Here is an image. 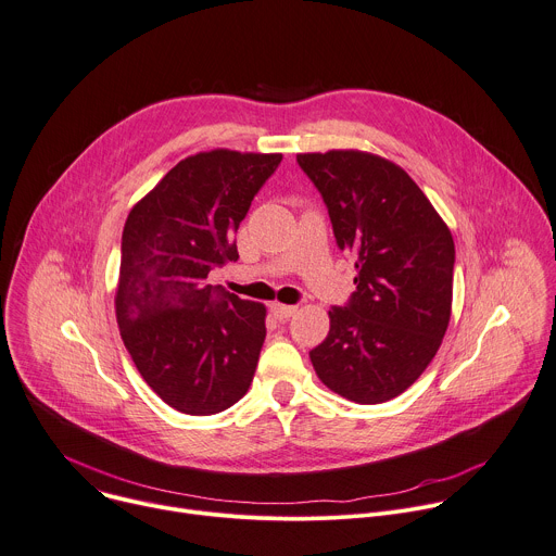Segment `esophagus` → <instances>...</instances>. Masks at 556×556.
<instances>
[{"label": "esophagus", "mask_w": 556, "mask_h": 556, "mask_svg": "<svg viewBox=\"0 0 556 556\" xmlns=\"http://www.w3.org/2000/svg\"><path fill=\"white\" fill-rule=\"evenodd\" d=\"M269 309H271V314L278 318V320H289L298 309H295V306H289V304H280V302H274L271 306H269Z\"/></svg>", "instance_id": "esophagus-1"}]
</instances>
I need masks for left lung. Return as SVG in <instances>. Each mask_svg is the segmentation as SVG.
I'll return each instance as SVG.
<instances>
[{
  "mask_svg": "<svg viewBox=\"0 0 556 556\" xmlns=\"http://www.w3.org/2000/svg\"><path fill=\"white\" fill-rule=\"evenodd\" d=\"M329 210L336 242L355 258V291L331 306V329L309 357L333 393L382 404L435 357L453 304L455 242L417 182L359 150L298 154Z\"/></svg>",
  "mask_w": 556,
  "mask_h": 556,
  "instance_id": "obj_1",
  "label": "left lung"
}]
</instances>
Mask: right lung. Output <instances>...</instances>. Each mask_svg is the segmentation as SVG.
Wrapping results in <instances>:
<instances>
[{"label": "right lung", "instance_id": "1", "mask_svg": "<svg viewBox=\"0 0 556 556\" xmlns=\"http://www.w3.org/2000/svg\"><path fill=\"white\" fill-rule=\"evenodd\" d=\"M280 161L236 150L182 159L123 227L118 331L148 387L180 413H220L254 380L265 304L207 285V274L238 261L233 233Z\"/></svg>", "mask_w": 556, "mask_h": 556}]
</instances>
